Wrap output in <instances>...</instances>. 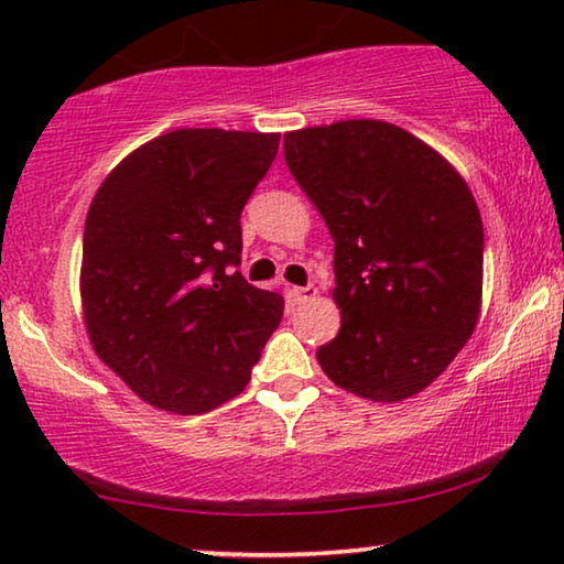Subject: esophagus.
I'll list each match as a JSON object with an SVG mask.
<instances>
[{
	"label": "esophagus",
	"instance_id": "esophagus-1",
	"mask_svg": "<svg viewBox=\"0 0 564 564\" xmlns=\"http://www.w3.org/2000/svg\"><path fill=\"white\" fill-rule=\"evenodd\" d=\"M292 295H295L297 303H311V300L318 295V288H315V284H305V288L292 290Z\"/></svg>",
	"mask_w": 564,
	"mask_h": 564
}]
</instances>
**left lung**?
Wrapping results in <instances>:
<instances>
[{
  "label": "left lung",
  "instance_id": "1",
  "mask_svg": "<svg viewBox=\"0 0 564 564\" xmlns=\"http://www.w3.org/2000/svg\"><path fill=\"white\" fill-rule=\"evenodd\" d=\"M284 161L334 238L341 328L315 357L375 403L429 388L473 336L482 220L449 161L382 120L284 133Z\"/></svg>",
  "mask_w": 564,
  "mask_h": 564
}]
</instances>
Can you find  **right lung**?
Wrapping results in <instances>:
<instances>
[{
	"instance_id": "obj_1",
	"label": "right lung",
	"mask_w": 564,
	"mask_h": 564,
	"mask_svg": "<svg viewBox=\"0 0 564 564\" xmlns=\"http://www.w3.org/2000/svg\"><path fill=\"white\" fill-rule=\"evenodd\" d=\"M280 133L184 128L112 169L84 223L82 307L97 357L145 403L205 413L251 380L284 297L238 272L241 210Z\"/></svg>"
}]
</instances>
